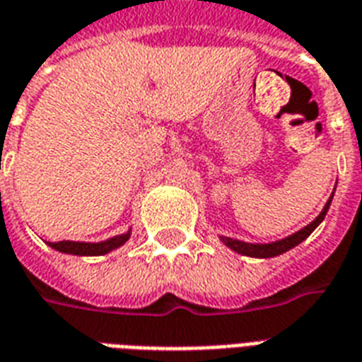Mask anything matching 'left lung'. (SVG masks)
Here are the masks:
<instances>
[{"label":"left lung","instance_id":"1","mask_svg":"<svg viewBox=\"0 0 362 362\" xmlns=\"http://www.w3.org/2000/svg\"><path fill=\"white\" fill-rule=\"evenodd\" d=\"M338 184V182H336ZM336 192V188H334ZM334 192L332 195L328 197V202L324 203L322 211L318 213V216L315 218L313 222H309L307 226H303L301 230H297L293 234L286 235L282 240H276V242H270V243H251V242H243V240H235V238H228V235H218V240H221L224 245L235 253H240V255H245V257H253V259H270V257H278L286 253V251H290L293 249L296 245L307 240L310 234H313V230L317 228L318 224L324 221V216L328 213V209H330V203H332V197H334Z\"/></svg>","mask_w":362,"mask_h":362}]
</instances>
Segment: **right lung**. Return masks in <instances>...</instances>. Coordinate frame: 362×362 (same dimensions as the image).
<instances>
[{"label": "right lung", "mask_w": 362, "mask_h": 362, "mask_svg": "<svg viewBox=\"0 0 362 362\" xmlns=\"http://www.w3.org/2000/svg\"><path fill=\"white\" fill-rule=\"evenodd\" d=\"M130 235H132V228H128L124 234L103 240V242H71V240H65V242H47V245L59 251V253H66V255L99 257L107 255L115 249H119L120 245H124L130 240Z\"/></svg>", "instance_id": "obj_1"}]
</instances>
